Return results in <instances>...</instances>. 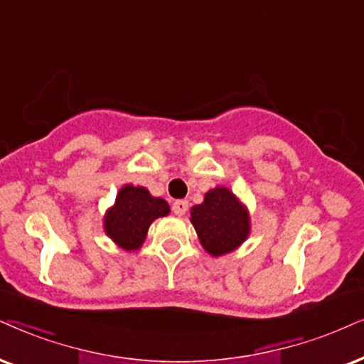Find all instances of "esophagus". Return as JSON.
Masks as SVG:
<instances>
[{
	"mask_svg": "<svg viewBox=\"0 0 364 364\" xmlns=\"http://www.w3.org/2000/svg\"><path fill=\"white\" fill-rule=\"evenodd\" d=\"M173 211L176 216H183L188 211V201L186 200H176L173 203Z\"/></svg>",
	"mask_w": 364,
	"mask_h": 364,
	"instance_id": "obj_1",
	"label": "esophagus"
}]
</instances>
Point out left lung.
<instances>
[{"label":"left lung","instance_id":"1","mask_svg":"<svg viewBox=\"0 0 364 364\" xmlns=\"http://www.w3.org/2000/svg\"><path fill=\"white\" fill-rule=\"evenodd\" d=\"M190 215L201 247L211 257L232 254L250 235L247 205L227 186L206 191L203 203L191 206Z\"/></svg>","mask_w":364,"mask_h":364}]
</instances>
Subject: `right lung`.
<instances>
[{
    "mask_svg": "<svg viewBox=\"0 0 364 364\" xmlns=\"http://www.w3.org/2000/svg\"><path fill=\"white\" fill-rule=\"evenodd\" d=\"M169 205L163 198L153 196L144 186L124 185L116 201L104 215V232L126 252L139 250L156 218L169 215Z\"/></svg>",
    "mask_w": 364,
    "mask_h": 364,
    "instance_id": "add662e5",
    "label": "right lung"
}]
</instances>
